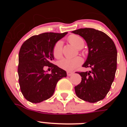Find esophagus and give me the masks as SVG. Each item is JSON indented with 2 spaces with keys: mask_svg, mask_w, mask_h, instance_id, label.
Segmentation results:
<instances>
[{
  "mask_svg": "<svg viewBox=\"0 0 127 127\" xmlns=\"http://www.w3.org/2000/svg\"><path fill=\"white\" fill-rule=\"evenodd\" d=\"M73 74H74L73 72H70V71H67V76H72V75Z\"/></svg>",
  "mask_w": 127,
  "mask_h": 127,
  "instance_id": "34e87169",
  "label": "esophagus"
}]
</instances>
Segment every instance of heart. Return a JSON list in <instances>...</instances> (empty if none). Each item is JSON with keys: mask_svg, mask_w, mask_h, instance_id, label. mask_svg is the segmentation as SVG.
<instances>
[{"mask_svg": "<svg viewBox=\"0 0 127 127\" xmlns=\"http://www.w3.org/2000/svg\"><path fill=\"white\" fill-rule=\"evenodd\" d=\"M68 41L70 43L81 50L85 46V41L81 36L78 35H70L68 37ZM63 42L62 41H58L53 46V55L55 58H60L62 56ZM83 63V59L79 57L74 58H64L58 62V66L67 71H72L79 67Z\"/></svg>", "mask_w": 127, "mask_h": 127, "instance_id": "obj_1", "label": "heart"}]
</instances>
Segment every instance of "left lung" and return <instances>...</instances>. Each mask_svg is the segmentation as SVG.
<instances>
[{
	"label": "left lung",
	"instance_id": "obj_1",
	"mask_svg": "<svg viewBox=\"0 0 127 127\" xmlns=\"http://www.w3.org/2000/svg\"><path fill=\"white\" fill-rule=\"evenodd\" d=\"M86 41L88 55L83 67L86 72H77L81 82L75 86L76 95L81 99L94 103L104 99L114 79L117 67V50L114 42L106 33L91 28L72 31Z\"/></svg>",
	"mask_w": 127,
	"mask_h": 127
}]
</instances>
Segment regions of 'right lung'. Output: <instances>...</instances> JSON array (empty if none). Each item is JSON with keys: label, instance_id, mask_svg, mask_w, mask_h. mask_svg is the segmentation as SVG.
Here are the masks:
<instances>
[{"label": "right lung", "instance_id": "add662e5", "mask_svg": "<svg viewBox=\"0 0 127 127\" xmlns=\"http://www.w3.org/2000/svg\"><path fill=\"white\" fill-rule=\"evenodd\" d=\"M67 33L46 32L33 35L21 46L18 67L19 84L23 95L30 102L39 103L50 98L57 82L67 76L64 70L51 63L54 44ZM45 66L52 69L51 74L43 70Z\"/></svg>", "mask_w": 127, "mask_h": 127}]
</instances>
